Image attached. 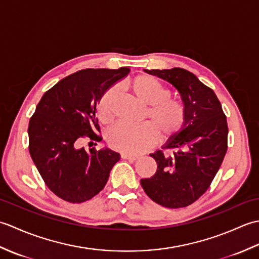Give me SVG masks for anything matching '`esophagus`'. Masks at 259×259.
Returning a JSON list of instances; mask_svg holds the SVG:
<instances>
[{
  "mask_svg": "<svg viewBox=\"0 0 259 259\" xmlns=\"http://www.w3.org/2000/svg\"><path fill=\"white\" fill-rule=\"evenodd\" d=\"M121 158L126 159V160H130V161H136L139 159L138 156H131V155H128V153H121Z\"/></svg>",
  "mask_w": 259,
  "mask_h": 259,
  "instance_id": "obj_1",
  "label": "esophagus"
}]
</instances>
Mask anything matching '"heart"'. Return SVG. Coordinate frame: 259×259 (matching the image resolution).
I'll list each match as a JSON object with an SVG mask.
<instances>
[{"mask_svg":"<svg viewBox=\"0 0 259 259\" xmlns=\"http://www.w3.org/2000/svg\"><path fill=\"white\" fill-rule=\"evenodd\" d=\"M126 90L145 104L146 111L139 125L118 123L107 133V142L113 150L138 155L153 146L156 135L162 140L170 139L184 129L187 107L180 98L171 97V90L150 75L140 74L125 83ZM114 89H108L99 99L96 108L98 120L109 124L113 119Z\"/></svg>","mask_w":259,"mask_h":259,"instance_id":"obj_1","label":"heart"}]
</instances>
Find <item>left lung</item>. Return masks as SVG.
Listing matches in <instances>:
<instances>
[{
    "instance_id": "left-lung-1",
    "label": "left lung",
    "mask_w": 259,
    "mask_h": 259,
    "mask_svg": "<svg viewBox=\"0 0 259 259\" xmlns=\"http://www.w3.org/2000/svg\"><path fill=\"white\" fill-rule=\"evenodd\" d=\"M170 82L187 107L184 129L170 138L164 150L150 155L157 172L140 184L151 200L167 208L194 203L210 187L227 151L228 125L222 104L210 88L181 68L146 70Z\"/></svg>"
}]
</instances>
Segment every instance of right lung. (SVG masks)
Returning a JSON list of instances; mask_svg holds the SVG:
<instances>
[{
	"label": "right lung",
	"instance_id": "1",
	"mask_svg": "<svg viewBox=\"0 0 259 259\" xmlns=\"http://www.w3.org/2000/svg\"><path fill=\"white\" fill-rule=\"evenodd\" d=\"M129 68L84 69L49 89L29 123V151L41 177L54 195L80 203L100 192L120 155L110 149L85 150L83 139L102 140L96 117L99 99ZM91 144V142H89Z\"/></svg>",
	"mask_w": 259,
	"mask_h": 259
}]
</instances>
